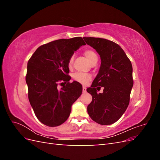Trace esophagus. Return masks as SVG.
<instances>
[{
    "label": "esophagus",
    "mask_w": 160,
    "mask_h": 160,
    "mask_svg": "<svg viewBox=\"0 0 160 160\" xmlns=\"http://www.w3.org/2000/svg\"><path fill=\"white\" fill-rule=\"evenodd\" d=\"M87 91V89L85 87H83V93H85V92Z\"/></svg>",
    "instance_id": "esophagus-1"
}]
</instances>
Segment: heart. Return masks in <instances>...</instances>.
Returning <instances> with one entry per match:
<instances>
[{"instance_id": "obj_1", "label": "heart", "mask_w": 160, "mask_h": 160, "mask_svg": "<svg viewBox=\"0 0 160 160\" xmlns=\"http://www.w3.org/2000/svg\"><path fill=\"white\" fill-rule=\"evenodd\" d=\"M84 55L86 57L87 59L89 60L90 62H93L95 59H98L96 53L92 50L88 49L85 50L84 52ZM73 61V57H71L69 59V65H71ZM73 79L77 82H79L82 84H85L87 82L89 81L91 78V76L88 73H83V72H76L72 76Z\"/></svg>"}]
</instances>
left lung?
I'll list each match as a JSON object with an SVG mask.
<instances>
[{
  "label": "left lung",
  "instance_id": "8db88e82",
  "mask_svg": "<svg viewBox=\"0 0 160 160\" xmlns=\"http://www.w3.org/2000/svg\"><path fill=\"white\" fill-rule=\"evenodd\" d=\"M88 45L100 56L101 66L91 88L87 91L92 95L88 112L94 122L111 125L122 117L126 111L131 91L133 85L132 62L119 45L105 38L83 37ZM98 86L104 88L98 94Z\"/></svg>",
  "mask_w": 160,
  "mask_h": 160
}]
</instances>
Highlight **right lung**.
Returning a JSON list of instances; mask_svg holds the SVG:
<instances>
[{
    "mask_svg": "<svg viewBox=\"0 0 160 160\" xmlns=\"http://www.w3.org/2000/svg\"><path fill=\"white\" fill-rule=\"evenodd\" d=\"M83 45L85 42L80 37L56 40L38 47L28 61V99L37 119L47 126L63 123L82 93V85L77 81L70 83L67 74L70 58ZM59 81L68 83L58 90Z\"/></svg>",
    "mask_w": 160,
    "mask_h": 160,
    "instance_id": "obj_1",
    "label": "right lung"
}]
</instances>
